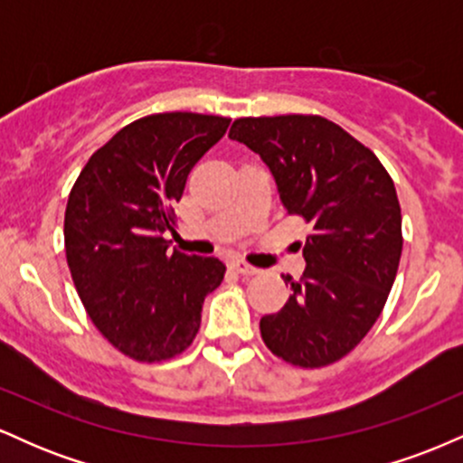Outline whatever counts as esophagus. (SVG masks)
I'll list each match as a JSON object with an SVG mask.
<instances>
[{
    "label": "esophagus",
    "mask_w": 463,
    "mask_h": 463,
    "mask_svg": "<svg viewBox=\"0 0 463 463\" xmlns=\"http://www.w3.org/2000/svg\"><path fill=\"white\" fill-rule=\"evenodd\" d=\"M231 268L235 269L237 274H243V276H254V274L261 272V269L254 268V265H250V263H246V261H241V259H235V261L231 263Z\"/></svg>",
    "instance_id": "esophagus-1"
}]
</instances>
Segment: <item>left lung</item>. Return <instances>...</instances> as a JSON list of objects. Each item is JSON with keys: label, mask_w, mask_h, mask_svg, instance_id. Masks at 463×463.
<instances>
[{"label": "left lung", "mask_w": 463, "mask_h": 463, "mask_svg": "<svg viewBox=\"0 0 463 463\" xmlns=\"http://www.w3.org/2000/svg\"><path fill=\"white\" fill-rule=\"evenodd\" d=\"M232 141L268 165L289 215L311 224L307 268L261 337L279 359L324 368L353 350L379 320L402 252L394 180L376 154L320 115L241 117Z\"/></svg>", "instance_id": "left-lung-1"}]
</instances>
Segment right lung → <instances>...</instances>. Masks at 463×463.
<instances>
[{
	"label": "right lung",
	"mask_w": 463,
	"mask_h": 463,
	"mask_svg": "<svg viewBox=\"0 0 463 463\" xmlns=\"http://www.w3.org/2000/svg\"><path fill=\"white\" fill-rule=\"evenodd\" d=\"M228 117L156 113L93 152L65 211V252L80 300L126 357L167 361L195 339L202 302L224 280L215 257L169 252L174 204L194 165L224 137Z\"/></svg>",
	"instance_id": "add662e5"
}]
</instances>
